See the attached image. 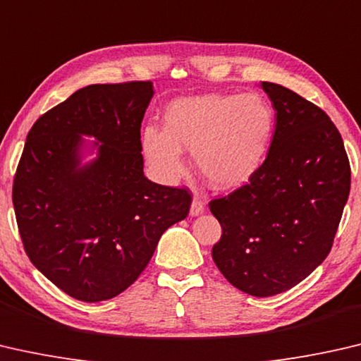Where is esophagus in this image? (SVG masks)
I'll return each mask as SVG.
<instances>
[{
  "label": "esophagus",
  "mask_w": 361,
  "mask_h": 361,
  "mask_svg": "<svg viewBox=\"0 0 361 361\" xmlns=\"http://www.w3.org/2000/svg\"><path fill=\"white\" fill-rule=\"evenodd\" d=\"M204 211V200L198 195H195L192 200V206H190V214L192 216H200Z\"/></svg>",
  "instance_id": "esophagus-1"
}]
</instances>
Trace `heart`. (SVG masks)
I'll return each mask as SVG.
<instances>
[{"mask_svg": "<svg viewBox=\"0 0 361 361\" xmlns=\"http://www.w3.org/2000/svg\"><path fill=\"white\" fill-rule=\"evenodd\" d=\"M164 129L149 126L142 134L145 157L164 180L184 174V152L212 187L228 190L246 184L262 166L275 116L262 96L204 94L171 102Z\"/></svg>", "mask_w": 361, "mask_h": 361, "instance_id": "1", "label": "heart"}]
</instances>
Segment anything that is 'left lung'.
I'll use <instances>...</instances> for the list:
<instances>
[{"label": "left lung", "mask_w": 361, "mask_h": 361, "mask_svg": "<svg viewBox=\"0 0 361 361\" xmlns=\"http://www.w3.org/2000/svg\"><path fill=\"white\" fill-rule=\"evenodd\" d=\"M276 110L269 155L247 184L209 202L222 227L212 259L240 291L267 298L307 279L331 251L350 192L334 123L285 86L262 81Z\"/></svg>", "instance_id": "8db88e82"}]
</instances>
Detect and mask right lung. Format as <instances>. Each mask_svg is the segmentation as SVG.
<instances>
[{
    "label": "right lung",
    "instance_id": "1",
    "mask_svg": "<svg viewBox=\"0 0 361 361\" xmlns=\"http://www.w3.org/2000/svg\"><path fill=\"white\" fill-rule=\"evenodd\" d=\"M152 96V81L81 87L27 135L13 185L23 250L47 280L82 302L131 286L164 230L190 211L188 188L144 176L140 123ZM81 135L98 140V158L85 167Z\"/></svg>",
    "mask_w": 361,
    "mask_h": 361
}]
</instances>
